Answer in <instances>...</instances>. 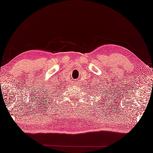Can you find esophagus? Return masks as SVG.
I'll return each mask as SVG.
<instances>
[{"label":"esophagus","instance_id":"obj_1","mask_svg":"<svg viewBox=\"0 0 153 153\" xmlns=\"http://www.w3.org/2000/svg\"><path fill=\"white\" fill-rule=\"evenodd\" d=\"M73 84H74V85H77V83H73Z\"/></svg>","mask_w":153,"mask_h":153}]
</instances>
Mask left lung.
Returning a JSON list of instances; mask_svg holds the SVG:
<instances>
[{
  "mask_svg": "<svg viewBox=\"0 0 153 153\" xmlns=\"http://www.w3.org/2000/svg\"><path fill=\"white\" fill-rule=\"evenodd\" d=\"M103 89H104V88H103ZM98 91H99V90H98ZM102 91H103V90H102ZM93 92H94L93 91ZM103 94H105V95H106V93H103Z\"/></svg>",
  "mask_w": 153,
  "mask_h": 153,
  "instance_id": "obj_1",
  "label": "left lung"
}]
</instances>
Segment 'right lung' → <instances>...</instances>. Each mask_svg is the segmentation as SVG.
Listing matches in <instances>:
<instances>
[{
  "label": "right lung",
  "mask_w": 153,
  "mask_h": 153,
  "mask_svg": "<svg viewBox=\"0 0 153 153\" xmlns=\"http://www.w3.org/2000/svg\"><path fill=\"white\" fill-rule=\"evenodd\" d=\"M51 100H52V99H51Z\"/></svg>",
  "instance_id": "add662e5"
}]
</instances>
